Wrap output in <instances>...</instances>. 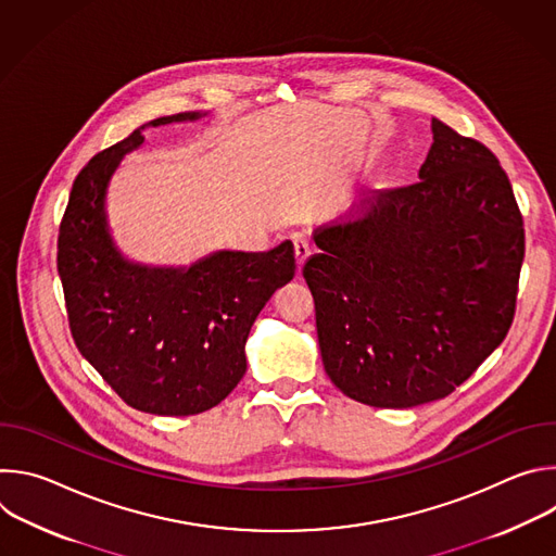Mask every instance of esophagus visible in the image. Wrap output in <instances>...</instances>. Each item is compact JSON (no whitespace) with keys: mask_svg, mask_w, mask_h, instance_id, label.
Listing matches in <instances>:
<instances>
[{"mask_svg":"<svg viewBox=\"0 0 556 556\" xmlns=\"http://www.w3.org/2000/svg\"><path fill=\"white\" fill-rule=\"evenodd\" d=\"M292 242H294V257H296V266L301 268V266L305 264V260L312 255V247L307 244V240H305V237H301V235H296Z\"/></svg>","mask_w":556,"mask_h":556,"instance_id":"esophagus-1","label":"esophagus"}]
</instances>
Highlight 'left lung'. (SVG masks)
Wrapping results in <instances>:
<instances>
[{"label": "left lung", "mask_w": 556, "mask_h": 556, "mask_svg": "<svg viewBox=\"0 0 556 556\" xmlns=\"http://www.w3.org/2000/svg\"><path fill=\"white\" fill-rule=\"evenodd\" d=\"M431 129L420 180L316 228L324 253L303 266L324 367L369 407L444 399L515 319L526 240L510 180L480 140Z\"/></svg>", "instance_id": "1"}]
</instances>
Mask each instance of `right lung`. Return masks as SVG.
<instances>
[{
    "instance_id": "1",
    "label": "right lung",
    "mask_w": 556,
    "mask_h": 556,
    "mask_svg": "<svg viewBox=\"0 0 556 556\" xmlns=\"http://www.w3.org/2000/svg\"><path fill=\"white\" fill-rule=\"evenodd\" d=\"M147 125L76 176L59 226L56 268L72 339L103 380L138 412L193 416L219 405L247 374L249 332L273 292L294 277V249L283 242L268 253L219 251L189 268L127 262L112 242L105 195Z\"/></svg>"
}]
</instances>
